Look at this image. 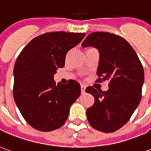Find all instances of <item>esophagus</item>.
I'll use <instances>...</instances> for the list:
<instances>
[{
  "instance_id": "34e87169",
  "label": "esophagus",
  "mask_w": 151,
  "mask_h": 151,
  "mask_svg": "<svg viewBox=\"0 0 151 151\" xmlns=\"http://www.w3.org/2000/svg\"><path fill=\"white\" fill-rule=\"evenodd\" d=\"M85 90H86L85 86L81 85V92H82V94H84V93H85Z\"/></svg>"
}]
</instances>
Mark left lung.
I'll list each match as a JSON object with an SVG mask.
<instances>
[{
    "mask_svg": "<svg viewBox=\"0 0 151 151\" xmlns=\"http://www.w3.org/2000/svg\"><path fill=\"white\" fill-rule=\"evenodd\" d=\"M82 47H95L99 52L97 82L109 81L107 91L88 86L95 103L86 110L91 126L104 133H112L124 125L142 99L144 70L132 46L120 35L93 32Z\"/></svg>",
    "mask_w": 151,
    "mask_h": 151,
    "instance_id": "8db88e82",
    "label": "left lung"
}]
</instances>
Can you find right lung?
<instances>
[{
  "label": "right lung",
  "instance_id": "right-lung-1",
  "mask_svg": "<svg viewBox=\"0 0 151 151\" xmlns=\"http://www.w3.org/2000/svg\"><path fill=\"white\" fill-rule=\"evenodd\" d=\"M85 33L47 32L34 38L18 55L14 69V99L31 127L43 132L59 129L81 95L78 82L57 85L53 75L65 66L67 52Z\"/></svg>",
  "mask_w": 151,
  "mask_h": 151
}]
</instances>
